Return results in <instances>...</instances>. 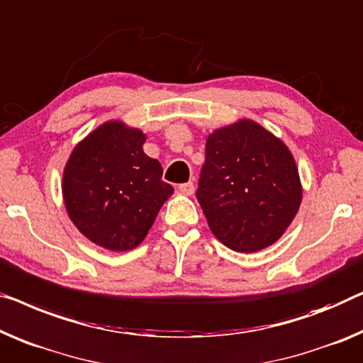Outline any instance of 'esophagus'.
Here are the masks:
<instances>
[{"label": "esophagus", "instance_id": "1", "mask_svg": "<svg viewBox=\"0 0 363 363\" xmlns=\"http://www.w3.org/2000/svg\"><path fill=\"white\" fill-rule=\"evenodd\" d=\"M194 191H196V187H194L192 182H186L179 186V192L184 194V196H192Z\"/></svg>", "mask_w": 363, "mask_h": 363}]
</instances>
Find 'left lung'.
Masks as SVG:
<instances>
[{
	"mask_svg": "<svg viewBox=\"0 0 363 363\" xmlns=\"http://www.w3.org/2000/svg\"><path fill=\"white\" fill-rule=\"evenodd\" d=\"M197 199L216 240L238 252H257L291 225L303 187L282 140L251 118H238L208 133Z\"/></svg>",
	"mask_w": 363,
	"mask_h": 363,
	"instance_id": "obj_1",
	"label": "left lung"
}]
</instances>
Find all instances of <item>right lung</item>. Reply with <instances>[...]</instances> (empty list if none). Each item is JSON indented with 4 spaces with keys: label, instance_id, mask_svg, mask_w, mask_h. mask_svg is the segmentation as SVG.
Masks as SVG:
<instances>
[{
    "label": "right lung",
    "instance_id": "1",
    "mask_svg": "<svg viewBox=\"0 0 363 363\" xmlns=\"http://www.w3.org/2000/svg\"><path fill=\"white\" fill-rule=\"evenodd\" d=\"M147 135L107 121L77 143L65 164L62 196L84 238L104 250H135L174 189L158 160L145 155Z\"/></svg>",
    "mask_w": 363,
    "mask_h": 363
}]
</instances>
